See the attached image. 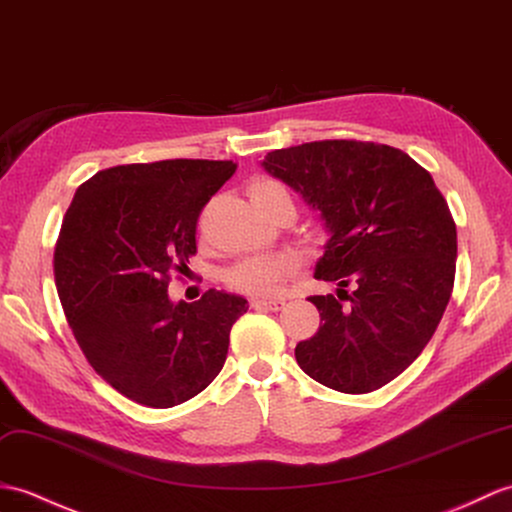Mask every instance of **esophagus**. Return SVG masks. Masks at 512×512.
Segmentation results:
<instances>
[{
  "label": "esophagus",
  "instance_id": "34e87169",
  "mask_svg": "<svg viewBox=\"0 0 512 512\" xmlns=\"http://www.w3.org/2000/svg\"><path fill=\"white\" fill-rule=\"evenodd\" d=\"M285 305L283 299H253L251 307L253 310H270V312H279Z\"/></svg>",
  "mask_w": 512,
  "mask_h": 512
}]
</instances>
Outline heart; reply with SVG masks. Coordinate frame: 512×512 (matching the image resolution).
<instances>
[{
    "label": "heart",
    "mask_w": 512,
    "mask_h": 512,
    "mask_svg": "<svg viewBox=\"0 0 512 512\" xmlns=\"http://www.w3.org/2000/svg\"><path fill=\"white\" fill-rule=\"evenodd\" d=\"M270 189H285L275 181H257L251 187V196L266 194ZM301 268V257L292 251L277 253H255L242 259L224 270V281L235 292L248 296H268L281 288V283L292 277Z\"/></svg>",
    "instance_id": "1"
}]
</instances>
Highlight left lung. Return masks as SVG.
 Segmentation results:
<instances>
[{
    "instance_id": "left-lung-1",
    "label": "left lung",
    "mask_w": 512,
    "mask_h": 512,
    "mask_svg": "<svg viewBox=\"0 0 512 512\" xmlns=\"http://www.w3.org/2000/svg\"><path fill=\"white\" fill-rule=\"evenodd\" d=\"M261 165L320 211L329 240L314 277L340 285L338 299L310 296L323 325L296 344V362L347 395L382 388L419 358L449 303L458 244L447 200L406 152L373 141H312Z\"/></svg>"
}]
</instances>
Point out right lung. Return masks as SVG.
Listing matches in <instances>:
<instances>
[{"label":"right lung","instance_id":"1","mask_svg":"<svg viewBox=\"0 0 512 512\" xmlns=\"http://www.w3.org/2000/svg\"><path fill=\"white\" fill-rule=\"evenodd\" d=\"M233 161L168 159L93 174L76 189L54 251L58 299L106 384L148 408H172L222 371L244 296L207 290L172 303L168 283L196 255L202 207Z\"/></svg>","mask_w":512,"mask_h":512}]
</instances>
